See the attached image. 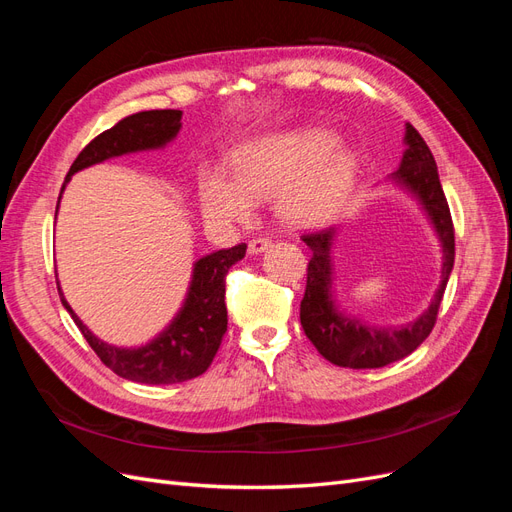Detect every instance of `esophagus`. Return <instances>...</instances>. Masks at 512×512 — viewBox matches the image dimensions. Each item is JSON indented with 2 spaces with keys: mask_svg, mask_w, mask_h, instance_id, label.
<instances>
[{
  "mask_svg": "<svg viewBox=\"0 0 512 512\" xmlns=\"http://www.w3.org/2000/svg\"><path fill=\"white\" fill-rule=\"evenodd\" d=\"M271 245V237H265V235H258L250 241V254H260L265 252L267 247Z\"/></svg>",
  "mask_w": 512,
  "mask_h": 512,
  "instance_id": "obj_1",
  "label": "esophagus"
}]
</instances>
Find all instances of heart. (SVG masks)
<instances>
[{"label":"heart","instance_id":"heart-1","mask_svg":"<svg viewBox=\"0 0 512 512\" xmlns=\"http://www.w3.org/2000/svg\"><path fill=\"white\" fill-rule=\"evenodd\" d=\"M329 130H299L252 138L230 156L232 181L209 170L198 183L200 211L215 224L241 222L254 200L277 192V209L290 222L309 224L346 203L356 177V160L334 151Z\"/></svg>","mask_w":512,"mask_h":512}]
</instances>
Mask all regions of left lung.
<instances>
[{
	"label": "left lung",
	"instance_id": "1",
	"mask_svg": "<svg viewBox=\"0 0 512 512\" xmlns=\"http://www.w3.org/2000/svg\"><path fill=\"white\" fill-rule=\"evenodd\" d=\"M406 153L395 179L414 192L429 213L442 241V284L433 297L431 307L414 324L401 329H371L356 320H348L337 312L331 301V258L329 245L333 228L305 232L303 241L312 250L307 262V284L301 301V327L316 350L339 367L376 369L404 359L421 346L436 327L438 309L444 297L448 275L455 265V226L448 209L438 166L433 153L414 126H406Z\"/></svg>",
	"mask_w": 512,
	"mask_h": 512
}]
</instances>
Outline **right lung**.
<instances>
[{"mask_svg":"<svg viewBox=\"0 0 512 512\" xmlns=\"http://www.w3.org/2000/svg\"><path fill=\"white\" fill-rule=\"evenodd\" d=\"M181 111H143L123 117L113 128L104 130L72 162L66 181L76 170L102 160L123 156L130 151L156 149L166 145L181 128ZM247 245L239 243L228 250L203 256L194 267L192 286L181 312L149 344L141 348L108 346L91 335L85 324L72 312L68 301L59 297L70 312L76 327L98 359L117 376L141 384H175L205 374L226 333V275L228 269L245 256Z\"/></svg>","mask_w":512,"mask_h":512,"instance_id":"1","label":"right lung"}]
</instances>
